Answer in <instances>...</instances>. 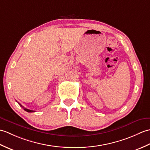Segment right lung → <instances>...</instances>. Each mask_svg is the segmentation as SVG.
<instances>
[{
  "instance_id": "add662e5",
  "label": "right lung",
  "mask_w": 150,
  "mask_h": 150,
  "mask_svg": "<svg viewBox=\"0 0 150 150\" xmlns=\"http://www.w3.org/2000/svg\"><path fill=\"white\" fill-rule=\"evenodd\" d=\"M18 104H19V105L21 106V107L25 111H26V112H34L35 111L34 110H29V109H28V108H25V107H24V106H23L21 104H20V103H18Z\"/></svg>"
}]
</instances>
